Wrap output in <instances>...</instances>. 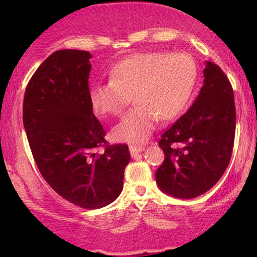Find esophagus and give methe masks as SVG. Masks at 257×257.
<instances>
[{"label":"esophagus","instance_id":"esophagus-1","mask_svg":"<svg viewBox=\"0 0 257 257\" xmlns=\"http://www.w3.org/2000/svg\"><path fill=\"white\" fill-rule=\"evenodd\" d=\"M144 151V147L140 146V145H130V152H131V156L132 157H136L137 154L143 152Z\"/></svg>","mask_w":257,"mask_h":257}]
</instances>
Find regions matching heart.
I'll return each mask as SVG.
<instances>
[{"label":"heart","instance_id":"heart-1","mask_svg":"<svg viewBox=\"0 0 257 257\" xmlns=\"http://www.w3.org/2000/svg\"><path fill=\"white\" fill-rule=\"evenodd\" d=\"M198 79V66L187 54L145 52L117 63L110 80L90 89V103L100 114L120 115L131 100L136 105L112 131L117 142L143 143L158 118L171 120L184 111Z\"/></svg>","mask_w":257,"mask_h":257}]
</instances>
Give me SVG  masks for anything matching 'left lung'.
<instances>
[{"mask_svg": "<svg viewBox=\"0 0 257 257\" xmlns=\"http://www.w3.org/2000/svg\"><path fill=\"white\" fill-rule=\"evenodd\" d=\"M203 85L191 108L159 140L165 159L156 172L159 188L179 199L209 191L229 164L236 111L229 79L219 65L206 63Z\"/></svg>", "mask_w": 257, "mask_h": 257, "instance_id": "left-lung-1", "label": "left lung"}]
</instances>
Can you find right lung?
<instances>
[{"label":"right lung","instance_id":"obj_1","mask_svg":"<svg viewBox=\"0 0 257 257\" xmlns=\"http://www.w3.org/2000/svg\"><path fill=\"white\" fill-rule=\"evenodd\" d=\"M90 58V52L72 49L49 56L27 85L23 125L50 187L73 205L97 209L121 193L130 151L126 144L108 145L92 113ZM101 146L104 152L96 153Z\"/></svg>","mask_w":257,"mask_h":257}]
</instances>
